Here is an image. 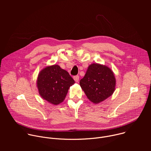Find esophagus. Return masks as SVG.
<instances>
[{"label":"esophagus","instance_id":"34e87169","mask_svg":"<svg viewBox=\"0 0 151 151\" xmlns=\"http://www.w3.org/2000/svg\"><path fill=\"white\" fill-rule=\"evenodd\" d=\"M73 79H74V80L75 81V82H78L79 79V76L78 75L74 76H73Z\"/></svg>","mask_w":151,"mask_h":151}]
</instances>
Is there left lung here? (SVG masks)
<instances>
[{
	"label": "left lung",
	"instance_id": "8db88e82",
	"mask_svg": "<svg viewBox=\"0 0 151 151\" xmlns=\"http://www.w3.org/2000/svg\"><path fill=\"white\" fill-rule=\"evenodd\" d=\"M116 80L112 71L106 66L92 64L79 84L88 99L94 103L111 96L115 88Z\"/></svg>",
	"mask_w": 151,
	"mask_h": 151
}]
</instances>
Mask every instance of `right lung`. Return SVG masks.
<instances>
[{"mask_svg": "<svg viewBox=\"0 0 151 151\" xmlns=\"http://www.w3.org/2000/svg\"><path fill=\"white\" fill-rule=\"evenodd\" d=\"M75 81L65 70L58 65L47 67L39 74L37 85L41 97L53 104L65 99L68 90Z\"/></svg>", "mask_w": 151, "mask_h": 151, "instance_id": "right-lung-1", "label": "right lung"}]
</instances>
